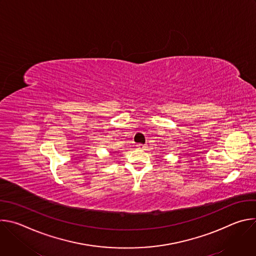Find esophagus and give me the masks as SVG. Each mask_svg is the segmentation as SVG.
I'll use <instances>...</instances> for the list:
<instances>
[{
	"mask_svg": "<svg viewBox=\"0 0 256 256\" xmlns=\"http://www.w3.org/2000/svg\"><path fill=\"white\" fill-rule=\"evenodd\" d=\"M136 147H138V149L144 150V149H146V147H147V146H146V144H136Z\"/></svg>",
	"mask_w": 256,
	"mask_h": 256,
	"instance_id": "1",
	"label": "esophagus"
}]
</instances>
